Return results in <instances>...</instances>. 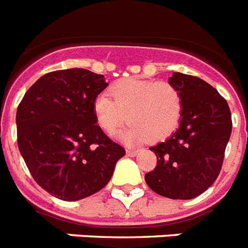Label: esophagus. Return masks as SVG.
Returning <instances> with one entry per match:
<instances>
[{
    "mask_svg": "<svg viewBox=\"0 0 248 248\" xmlns=\"http://www.w3.org/2000/svg\"><path fill=\"white\" fill-rule=\"evenodd\" d=\"M139 154V150H127L128 156H136Z\"/></svg>",
    "mask_w": 248,
    "mask_h": 248,
    "instance_id": "esophagus-1",
    "label": "esophagus"
}]
</instances>
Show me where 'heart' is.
<instances>
[{"mask_svg":"<svg viewBox=\"0 0 248 248\" xmlns=\"http://www.w3.org/2000/svg\"><path fill=\"white\" fill-rule=\"evenodd\" d=\"M109 95L99 94L93 112L99 127L113 135L131 124L121 137L124 141H160L176 130L183 114L182 95L169 82L126 78L111 85Z\"/></svg>","mask_w":248,"mask_h":248,"instance_id":"heart-1","label":"heart"}]
</instances>
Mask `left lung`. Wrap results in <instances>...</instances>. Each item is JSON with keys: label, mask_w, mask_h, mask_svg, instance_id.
<instances>
[{"label": "left lung", "mask_w": 248, "mask_h": 248, "mask_svg": "<svg viewBox=\"0 0 248 248\" xmlns=\"http://www.w3.org/2000/svg\"><path fill=\"white\" fill-rule=\"evenodd\" d=\"M169 83L182 95L180 126L168 140L150 147L157 164L145 182L166 198L193 199L219 175L232 117L226 99L203 79L176 72Z\"/></svg>", "instance_id": "obj_1"}]
</instances>
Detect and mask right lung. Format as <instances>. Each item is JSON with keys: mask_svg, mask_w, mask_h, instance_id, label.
<instances>
[{"mask_svg": "<svg viewBox=\"0 0 248 248\" xmlns=\"http://www.w3.org/2000/svg\"><path fill=\"white\" fill-rule=\"evenodd\" d=\"M107 85L91 70H57L37 79L17 107L25 164L35 182L62 201H79L105 188L126 154L102 131L93 112Z\"/></svg>", "mask_w": 248, "mask_h": 248, "instance_id": "add662e5", "label": "right lung"}]
</instances>
